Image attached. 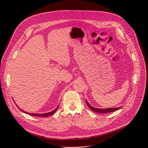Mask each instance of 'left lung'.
<instances>
[{"label":"left lung","mask_w":148,"mask_h":148,"mask_svg":"<svg viewBox=\"0 0 148 148\" xmlns=\"http://www.w3.org/2000/svg\"><path fill=\"white\" fill-rule=\"evenodd\" d=\"M86 104L88 105V106L90 108V109L93 111H94L95 112H97V113H109V112H115L116 110H119V108L121 107H119V108H106V109H99V108H94L92 107L89 103L86 100Z\"/></svg>","instance_id":"8db88e82"}]
</instances>
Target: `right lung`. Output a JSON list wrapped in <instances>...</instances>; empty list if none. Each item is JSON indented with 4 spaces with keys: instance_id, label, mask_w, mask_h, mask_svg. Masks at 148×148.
<instances>
[{
    "instance_id": "1",
    "label": "right lung",
    "mask_w": 148,
    "mask_h": 148,
    "mask_svg": "<svg viewBox=\"0 0 148 148\" xmlns=\"http://www.w3.org/2000/svg\"><path fill=\"white\" fill-rule=\"evenodd\" d=\"M58 107L59 106H58L55 109H54L53 111H52V112H49V113H43V114H36V113H27V112H24L23 110H22L21 109V110L23 112H24V113H27V114H29V115H31V116H38V117H44V118H45V117H48V116H51V115H52L53 114H54V113H55V112L57 110V109H58Z\"/></svg>"
}]
</instances>
